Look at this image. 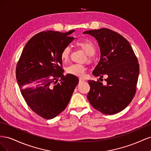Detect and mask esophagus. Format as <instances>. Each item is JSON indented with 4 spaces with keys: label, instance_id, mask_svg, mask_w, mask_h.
<instances>
[{
    "label": "esophagus",
    "instance_id": "esophagus-1",
    "mask_svg": "<svg viewBox=\"0 0 151 151\" xmlns=\"http://www.w3.org/2000/svg\"><path fill=\"white\" fill-rule=\"evenodd\" d=\"M84 81H85V80H84V79H83V78H79V83H83V82H84Z\"/></svg>",
    "mask_w": 151,
    "mask_h": 151
}]
</instances>
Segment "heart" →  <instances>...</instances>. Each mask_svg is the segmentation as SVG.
Returning <instances> with one entry per match:
<instances>
[{
	"label": "heart",
	"instance_id": "b5f03b06",
	"mask_svg": "<svg viewBox=\"0 0 151 151\" xmlns=\"http://www.w3.org/2000/svg\"><path fill=\"white\" fill-rule=\"evenodd\" d=\"M77 47H78L87 54V59L89 62L92 60V56L94 55L96 52V48L94 43L89 40H78L75 43ZM70 48L69 47H65L62 50L60 54L61 60L63 62H67L70 57ZM86 67L81 64H70L66 68L67 73L73 76L83 77L84 74Z\"/></svg>",
	"mask_w": 151,
	"mask_h": 151
}]
</instances>
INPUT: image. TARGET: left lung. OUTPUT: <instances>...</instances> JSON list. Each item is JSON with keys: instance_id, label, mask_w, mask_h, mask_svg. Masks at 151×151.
<instances>
[{"instance_id": "obj_1", "label": "left lung", "mask_w": 151, "mask_h": 151, "mask_svg": "<svg viewBox=\"0 0 151 151\" xmlns=\"http://www.w3.org/2000/svg\"><path fill=\"white\" fill-rule=\"evenodd\" d=\"M83 33L96 38L101 52L93 74L107 76L106 85L99 81H88L90 90L87 98L91 106L105 115L119 113L135 94L139 74L137 58L129 42L115 31L101 28Z\"/></svg>"}]
</instances>
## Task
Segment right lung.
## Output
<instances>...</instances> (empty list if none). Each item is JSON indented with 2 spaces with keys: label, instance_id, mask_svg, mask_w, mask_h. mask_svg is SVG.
Returning a JSON list of instances; mask_svg holds the SVG:
<instances>
[{
  "label": "right lung",
  "instance_id": "1",
  "mask_svg": "<svg viewBox=\"0 0 151 151\" xmlns=\"http://www.w3.org/2000/svg\"><path fill=\"white\" fill-rule=\"evenodd\" d=\"M66 33L47 31L33 36L25 45L16 70L21 94L28 106L45 119L62 112L79 83L78 77L63 75L60 54L74 40Z\"/></svg>",
  "mask_w": 151,
  "mask_h": 151
}]
</instances>
